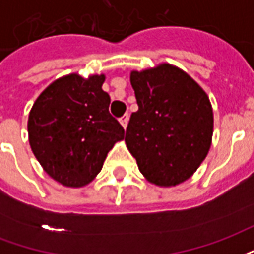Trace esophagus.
<instances>
[{"mask_svg": "<svg viewBox=\"0 0 254 254\" xmlns=\"http://www.w3.org/2000/svg\"><path fill=\"white\" fill-rule=\"evenodd\" d=\"M120 122H121V125L124 127H127V122H129V114H124V116L121 117V120H120Z\"/></svg>", "mask_w": 254, "mask_h": 254, "instance_id": "34e87169", "label": "esophagus"}]
</instances>
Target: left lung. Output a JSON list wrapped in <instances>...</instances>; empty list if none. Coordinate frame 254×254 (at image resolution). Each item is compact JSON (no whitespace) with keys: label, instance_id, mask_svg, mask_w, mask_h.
<instances>
[{"label":"left lung","instance_id":"1","mask_svg":"<svg viewBox=\"0 0 254 254\" xmlns=\"http://www.w3.org/2000/svg\"><path fill=\"white\" fill-rule=\"evenodd\" d=\"M138 110L125 134L138 170L158 187L187 181L205 159L213 132V113L205 91L170 64L130 73Z\"/></svg>","mask_w":254,"mask_h":254}]
</instances>
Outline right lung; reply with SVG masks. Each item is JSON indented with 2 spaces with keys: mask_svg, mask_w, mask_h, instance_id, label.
<instances>
[{
  "mask_svg": "<svg viewBox=\"0 0 254 254\" xmlns=\"http://www.w3.org/2000/svg\"><path fill=\"white\" fill-rule=\"evenodd\" d=\"M105 74L83 78L72 73L53 81L32 106L28 138L43 170L64 187L81 188L102 170L121 124L109 113Z\"/></svg>",
  "mask_w": 254,
  "mask_h": 254,
  "instance_id": "1",
  "label": "right lung"
}]
</instances>
